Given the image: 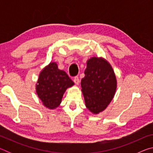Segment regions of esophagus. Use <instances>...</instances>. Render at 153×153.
Here are the masks:
<instances>
[{
  "mask_svg": "<svg viewBox=\"0 0 153 153\" xmlns=\"http://www.w3.org/2000/svg\"><path fill=\"white\" fill-rule=\"evenodd\" d=\"M74 82H75V84H77V85H78L79 84V77H77V76L75 77L74 78Z\"/></svg>",
  "mask_w": 153,
  "mask_h": 153,
  "instance_id": "34e87169",
  "label": "esophagus"
}]
</instances>
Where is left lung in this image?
I'll return each mask as SVG.
<instances>
[{
	"instance_id": "8db88e82",
	"label": "left lung",
	"mask_w": 153,
	"mask_h": 153,
	"mask_svg": "<svg viewBox=\"0 0 153 153\" xmlns=\"http://www.w3.org/2000/svg\"><path fill=\"white\" fill-rule=\"evenodd\" d=\"M82 79V91L86 107L97 114L105 110L115 95L117 80L113 69L102 58L92 57L87 62Z\"/></svg>"
}]
</instances>
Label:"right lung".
<instances>
[{
	"mask_svg": "<svg viewBox=\"0 0 153 153\" xmlns=\"http://www.w3.org/2000/svg\"><path fill=\"white\" fill-rule=\"evenodd\" d=\"M74 84L65 72L58 69L56 63H51L40 74L36 92L44 105L53 109L61 102L67 88Z\"/></svg>",
	"mask_w": 153,
	"mask_h": 153,
	"instance_id": "add662e5",
	"label": "right lung"
}]
</instances>
